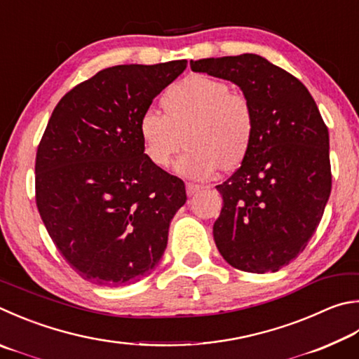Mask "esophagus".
Wrapping results in <instances>:
<instances>
[{"mask_svg": "<svg viewBox=\"0 0 359 359\" xmlns=\"http://www.w3.org/2000/svg\"><path fill=\"white\" fill-rule=\"evenodd\" d=\"M204 185H199V184H187V194L188 196H194L198 191H201Z\"/></svg>", "mask_w": 359, "mask_h": 359, "instance_id": "obj_1", "label": "esophagus"}]
</instances>
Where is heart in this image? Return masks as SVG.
<instances>
[{
	"mask_svg": "<svg viewBox=\"0 0 359 359\" xmlns=\"http://www.w3.org/2000/svg\"><path fill=\"white\" fill-rule=\"evenodd\" d=\"M161 107L165 114L149 108L138 122L142 151L152 165H171L182 135L188 151L175 171L184 177L204 180L221 166L233 169L246 158L256 130L254 109L226 81L202 74L185 76L165 90Z\"/></svg>",
	"mask_w": 359,
	"mask_h": 359,
	"instance_id": "heart-1",
	"label": "heart"
}]
</instances>
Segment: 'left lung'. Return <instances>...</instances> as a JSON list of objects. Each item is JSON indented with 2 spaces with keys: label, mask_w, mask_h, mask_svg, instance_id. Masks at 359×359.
<instances>
[{
  "label": "left lung",
  "mask_w": 359,
  "mask_h": 359,
  "mask_svg": "<svg viewBox=\"0 0 359 359\" xmlns=\"http://www.w3.org/2000/svg\"><path fill=\"white\" fill-rule=\"evenodd\" d=\"M190 66L236 83L256 119L242 166L217 187L223 208L215 243L233 269L281 270L303 252L330 198L328 127L304 84L262 56L207 57Z\"/></svg>",
  "instance_id": "obj_1"
}]
</instances>
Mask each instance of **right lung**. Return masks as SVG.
Returning <instances> with one entry per match:
<instances>
[{"label": "right lung", "instance_id": "add662e5", "mask_svg": "<svg viewBox=\"0 0 359 359\" xmlns=\"http://www.w3.org/2000/svg\"><path fill=\"white\" fill-rule=\"evenodd\" d=\"M187 61L114 66L69 90L36 154V204L57 251L86 281L128 285L158 265L182 179L152 165L141 114Z\"/></svg>", "mask_w": 359, "mask_h": 359}]
</instances>
